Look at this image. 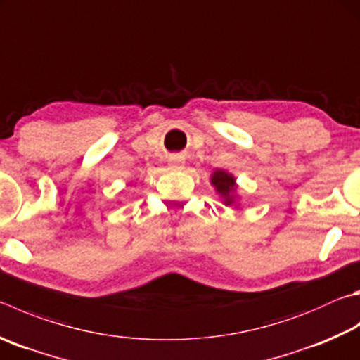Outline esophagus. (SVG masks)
<instances>
[{
  "label": "esophagus",
  "mask_w": 360,
  "mask_h": 360,
  "mask_svg": "<svg viewBox=\"0 0 360 360\" xmlns=\"http://www.w3.org/2000/svg\"><path fill=\"white\" fill-rule=\"evenodd\" d=\"M184 167V159L181 155H172L168 159V169H181Z\"/></svg>",
  "instance_id": "1"
}]
</instances>
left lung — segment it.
<instances>
[{"instance_id":"left-lung-1","label":"left lung","mask_w":360,"mask_h":360,"mask_svg":"<svg viewBox=\"0 0 360 360\" xmlns=\"http://www.w3.org/2000/svg\"><path fill=\"white\" fill-rule=\"evenodd\" d=\"M211 184L214 186L215 192L220 195V198L224 200L225 206H234V207L239 206L236 178H234L231 173L217 168L211 174Z\"/></svg>"}]
</instances>
